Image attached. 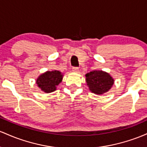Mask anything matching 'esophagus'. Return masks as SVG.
<instances>
[{
  "mask_svg": "<svg viewBox=\"0 0 147 147\" xmlns=\"http://www.w3.org/2000/svg\"><path fill=\"white\" fill-rule=\"evenodd\" d=\"M72 71H73L74 72H76V73H78V71H79V69L78 67H74L73 68H72Z\"/></svg>",
  "mask_w": 147,
  "mask_h": 147,
  "instance_id": "esophagus-1",
  "label": "esophagus"
}]
</instances>
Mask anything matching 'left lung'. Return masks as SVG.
<instances>
[{"label": "left lung", "instance_id": "1", "mask_svg": "<svg viewBox=\"0 0 147 147\" xmlns=\"http://www.w3.org/2000/svg\"><path fill=\"white\" fill-rule=\"evenodd\" d=\"M90 90L96 94H102L111 88L113 78L109 74L103 71H92L85 75Z\"/></svg>", "mask_w": 147, "mask_h": 147}]
</instances>
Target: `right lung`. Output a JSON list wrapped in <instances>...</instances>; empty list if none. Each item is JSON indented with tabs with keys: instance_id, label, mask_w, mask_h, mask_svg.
Masks as SVG:
<instances>
[{
	"instance_id": "right-lung-1",
	"label": "right lung",
	"mask_w": 147,
	"mask_h": 147,
	"mask_svg": "<svg viewBox=\"0 0 147 147\" xmlns=\"http://www.w3.org/2000/svg\"><path fill=\"white\" fill-rule=\"evenodd\" d=\"M62 80V75L59 71H48L42 74L37 80L38 87L47 93L54 92L56 87Z\"/></svg>"
}]
</instances>
